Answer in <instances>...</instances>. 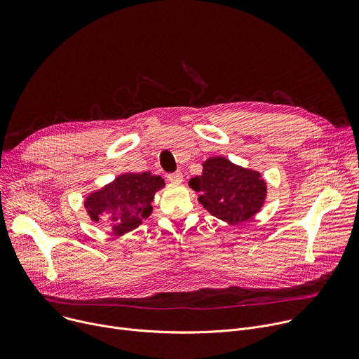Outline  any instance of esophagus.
Returning <instances> with one entry per match:
<instances>
[{
    "instance_id": "obj_1",
    "label": "esophagus",
    "mask_w": 359,
    "mask_h": 359,
    "mask_svg": "<svg viewBox=\"0 0 359 359\" xmlns=\"http://www.w3.org/2000/svg\"><path fill=\"white\" fill-rule=\"evenodd\" d=\"M168 180L172 182V183H182L183 180V175L180 172H176V173H170L168 175Z\"/></svg>"
}]
</instances>
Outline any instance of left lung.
Listing matches in <instances>:
<instances>
[{
	"mask_svg": "<svg viewBox=\"0 0 359 359\" xmlns=\"http://www.w3.org/2000/svg\"><path fill=\"white\" fill-rule=\"evenodd\" d=\"M189 186L200 193L197 200L204 209L229 224L250 220L262 210L267 197V183L260 172L223 156L204 161L201 175L191 177Z\"/></svg>",
	"mask_w": 359,
	"mask_h": 359,
	"instance_id": "1",
	"label": "left lung"
}]
</instances>
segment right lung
I'll use <instances>...</instances> for the list:
<instances>
[{
  "label": "right lung",
  "mask_w": 359,
  "mask_h": 359,
  "mask_svg": "<svg viewBox=\"0 0 359 359\" xmlns=\"http://www.w3.org/2000/svg\"><path fill=\"white\" fill-rule=\"evenodd\" d=\"M163 187L165 180L150 172L123 173L89 193L83 206L92 222L111 226L114 234L121 237L139 227L151 215V201Z\"/></svg>",
  "instance_id": "obj_1"
}]
</instances>
